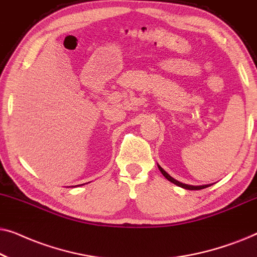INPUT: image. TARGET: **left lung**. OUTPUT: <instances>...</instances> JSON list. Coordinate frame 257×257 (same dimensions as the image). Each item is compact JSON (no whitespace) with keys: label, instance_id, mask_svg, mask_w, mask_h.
<instances>
[{"label":"left lung","instance_id":"left-lung-1","mask_svg":"<svg viewBox=\"0 0 257 257\" xmlns=\"http://www.w3.org/2000/svg\"><path fill=\"white\" fill-rule=\"evenodd\" d=\"M158 167H159V170H160V172L161 173H163V175L165 178L167 179L168 181H171V182H173L174 185H177V186H180V187H182V188H186V189H189V191H198V189H202V188H206V187H208L209 185H203V186H192V185H186V184H182V182H179L178 180H175V179H173L171 177L170 174H167L166 172H165L163 168H161L159 165H158Z\"/></svg>","mask_w":257,"mask_h":257}]
</instances>
